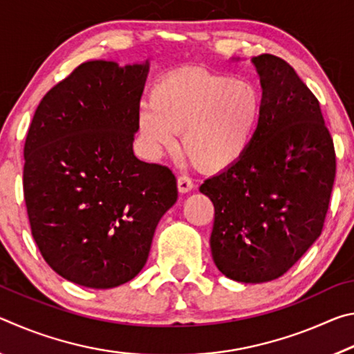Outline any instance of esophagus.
Returning <instances> with one entry per match:
<instances>
[{"label":"esophagus","mask_w":354,"mask_h":354,"mask_svg":"<svg viewBox=\"0 0 354 354\" xmlns=\"http://www.w3.org/2000/svg\"><path fill=\"white\" fill-rule=\"evenodd\" d=\"M194 189V183H192V179H189L187 176H179L178 178V190L179 194H187Z\"/></svg>","instance_id":"1"}]
</instances>
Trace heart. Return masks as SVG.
I'll return each instance as SVG.
<instances>
[{"instance_id": "1", "label": "heart", "mask_w": 354, "mask_h": 354, "mask_svg": "<svg viewBox=\"0 0 354 354\" xmlns=\"http://www.w3.org/2000/svg\"><path fill=\"white\" fill-rule=\"evenodd\" d=\"M266 97L253 81L205 68H181L154 84L139 128L153 153L170 151L181 133L185 156L218 173L245 158L259 134Z\"/></svg>"}]
</instances>
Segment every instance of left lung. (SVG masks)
<instances>
[{
    "mask_svg": "<svg viewBox=\"0 0 354 354\" xmlns=\"http://www.w3.org/2000/svg\"><path fill=\"white\" fill-rule=\"evenodd\" d=\"M251 62L266 97L259 134L245 158L200 187L215 211V266L245 284L283 277L319 239L335 178L319 100L281 57Z\"/></svg>",
    "mask_w": 354,
    "mask_h": 354,
    "instance_id": "1",
    "label": "left lung"
}]
</instances>
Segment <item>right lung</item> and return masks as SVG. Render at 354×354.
Returning a JSON list of instances; mask_svg holds the SVG:
<instances>
[{"label":"right lung","instance_id":"add662e5","mask_svg":"<svg viewBox=\"0 0 354 354\" xmlns=\"http://www.w3.org/2000/svg\"><path fill=\"white\" fill-rule=\"evenodd\" d=\"M149 64L88 61L41 98L25 143L29 223L53 270L91 289L128 283L147 263L178 198L170 169L133 151Z\"/></svg>","mask_w":354,"mask_h":354}]
</instances>
